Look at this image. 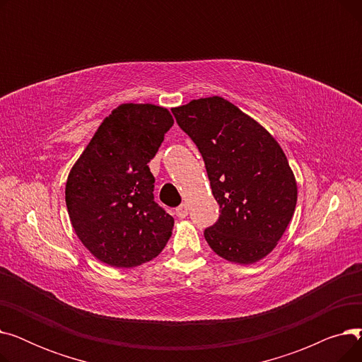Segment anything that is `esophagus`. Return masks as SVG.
Instances as JSON below:
<instances>
[{"label":"esophagus","instance_id":"esophagus-1","mask_svg":"<svg viewBox=\"0 0 362 362\" xmlns=\"http://www.w3.org/2000/svg\"><path fill=\"white\" fill-rule=\"evenodd\" d=\"M176 216H177L179 218L187 217V205H186V204H182V205H179V206L176 208Z\"/></svg>","mask_w":362,"mask_h":362}]
</instances>
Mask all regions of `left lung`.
Here are the masks:
<instances>
[{
  "mask_svg": "<svg viewBox=\"0 0 362 362\" xmlns=\"http://www.w3.org/2000/svg\"><path fill=\"white\" fill-rule=\"evenodd\" d=\"M205 163L218 220L204 230L227 261L252 264L269 255L292 220L298 189L276 139L221 97L171 108Z\"/></svg>",
  "mask_w": 362,
  "mask_h": 362,
  "instance_id": "left-lung-1",
  "label": "left lung"
}]
</instances>
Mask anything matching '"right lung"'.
Returning a JSON list of instances; mask_svg holds the SVG:
<instances>
[{
	"label": "right lung",
	"instance_id": "add662e5",
	"mask_svg": "<svg viewBox=\"0 0 362 362\" xmlns=\"http://www.w3.org/2000/svg\"><path fill=\"white\" fill-rule=\"evenodd\" d=\"M167 108L122 104L101 123L66 183L73 229L100 261L136 267L156 258L175 218L154 199L148 163L173 126Z\"/></svg>",
	"mask_w": 362,
	"mask_h": 362
}]
</instances>
